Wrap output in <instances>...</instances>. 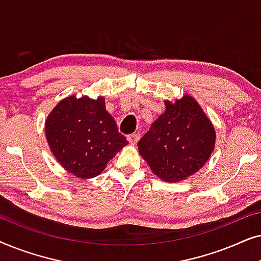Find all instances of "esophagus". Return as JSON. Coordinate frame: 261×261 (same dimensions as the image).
<instances>
[{
    "label": "esophagus",
    "mask_w": 261,
    "mask_h": 261,
    "mask_svg": "<svg viewBox=\"0 0 261 261\" xmlns=\"http://www.w3.org/2000/svg\"><path fill=\"white\" fill-rule=\"evenodd\" d=\"M139 139H140V134H130L127 137V140L129 141V144H132V145L137 144V142L139 141Z\"/></svg>",
    "instance_id": "esophagus-1"
}]
</instances>
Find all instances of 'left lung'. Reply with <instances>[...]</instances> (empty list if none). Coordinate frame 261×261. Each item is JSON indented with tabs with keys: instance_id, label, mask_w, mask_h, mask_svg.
Listing matches in <instances>:
<instances>
[{
	"instance_id": "obj_1",
	"label": "left lung",
	"mask_w": 261,
	"mask_h": 261,
	"mask_svg": "<svg viewBox=\"0 0 261 261\" xmlns=\"http://www.w3.org/2000/svg\"><path fill=\"white\" fill-rule=\"evenodd\" d=\"M138 142L139 153L152 172L176 183L197 172L215 148L216 133L201 106L185 95L172 103Z\"/></svg>"
}]
</instances>
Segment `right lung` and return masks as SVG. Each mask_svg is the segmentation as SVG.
Instances as JSON below:
<instances>
[{"label": "right lung", "instance_id": "1", "mask_svg": "<svg viewBox=\"0 0 261 261\" xmlns=\"http://www.w3.org/2000/svg\"><path fill=\"white\" fill-rule=\"evenodd\" d=\"M48 146L60 165L78 178L98 176L128 144L106 110L105 97L69 96L57 105L45 122Z\"/></svg>", "mask_w": 261, "mask_h": 261}]
</instances>
